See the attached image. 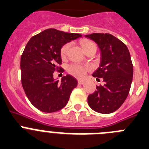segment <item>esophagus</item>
<instances>
[{"mask_svg":"<svg viewBox=\"0 0 149 149\" xmlns=\"http://www.w3.org/2000/svg\"><path fill=\"white\" fill-rule=\"evenodd\" d=\"M84 83H85V81H82V80H79V81H78V84H84Z\"/></svg>","mask_w":149,"mask_h":149,"instance_id":"obj_1","label":"esophagus"}]
</instances>
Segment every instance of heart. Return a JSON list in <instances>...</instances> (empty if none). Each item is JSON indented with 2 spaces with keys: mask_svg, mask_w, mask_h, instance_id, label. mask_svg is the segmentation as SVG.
Segmentation results:
<instances>
[{
  "mask_svg": "<svg viewBox=\"0 0 149 149\" xmlns=\"http://www.w3.org/2000/svg\"><path fill=\"white\" fill-rule=\"evenodd\" d=\"M70 45H70V43H68V44L65 45L62 47H61V56L62 58H66V56H68V51H69L70 47ZM81 45H82L83 48H84V49L85 50V49H87L91 46L95 45L92 42V41L84 40V41H81ZM90 69H91L90 67L83 66V65H79V64H72V65L68 66V71L70 74L73 75L75 77L79 78V79H81V78L84 77L87 71H88Z\"/></svg>",
  "mask_w": 149,
  "mask_h": 149,
  "instance_id": "b5f03b06",
  "label": "heart"
}]
</instances>
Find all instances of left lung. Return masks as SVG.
I'll return each mask as SVG.
<instances>
[{"label":"left lung","mask_w":149,"mask_h":149,"mask_svg":"<svg viewBox=\"0 0 149 149\" xmlns=\"http://www.w3.org/2000/svg\"><path fill=\"white\" fill-rule=\"evenodd\" d=\"M85 37L97 44L101 52L99 68L93 73L104 85L96 86V91L88 97L89 106L101 113H111L121 106L129 93L133 65L129 50L123 41L108 33H93Z\"/></svg>","instance_id":"left-lung-1"}]
</instances>
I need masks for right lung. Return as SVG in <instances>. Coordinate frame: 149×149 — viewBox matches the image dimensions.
<instances>
[{
    "label": "right lung",
    "mask_w": 149,
    "mask_h": 149,
    "mask_svg": "<svg viewBox=\"0 0 149 149\" xmlns=\"http://www.w3.org/2000/svg\"><path fill=\"white\" fill-rule=\"evenodd\" d=\"M81 37L48 29L33 36L21 55V83L29 102L37 109L46 113L62 109L77 86L73 76H63L61 81L53 79L55 70L61 68V49L68 42Z\"/></svg>",
    "instance_id": "add662e5"
}]
</instances>
